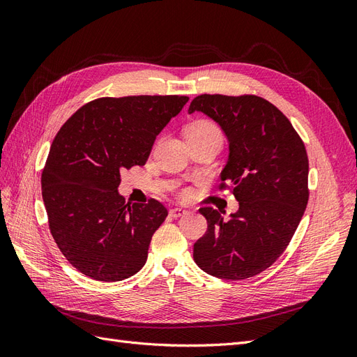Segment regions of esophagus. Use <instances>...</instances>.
Listing matches in <instances>:
<instances>
[{"mask_svg": "<svg viewBox=\"0 0 357 357\" xmlns=\"http://www.w3.org/2000/svg\"><path fill=\"white\" fill-rule=\"evenodd\" d=\"M169 214L172 215V218H181L183 214H186V210H183V208H171L169 210Z\"/></svg>", "mask_w": 357, "mask_h": 357, "instance_id": "1", "label": "esophagus"}]
</instances>
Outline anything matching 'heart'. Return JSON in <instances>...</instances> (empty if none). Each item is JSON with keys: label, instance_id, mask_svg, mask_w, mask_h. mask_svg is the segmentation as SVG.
Returning <instances> with one entry per match:
<instances>
[{"label": "heart", "instance_id": "1", "mask_svg": "<svg viewBox=\"0 0 357 357\" xmlns=\"http://www.w3.org/2000/svg\"><path fill=\"white\" fill-rule=\"evenodd\" d=\"M207 134H220L219 128L210 121H197L188 126L186 135H207Z\"/></svg>", "mask_w": 357, "mask_h": 357}]
</instances>
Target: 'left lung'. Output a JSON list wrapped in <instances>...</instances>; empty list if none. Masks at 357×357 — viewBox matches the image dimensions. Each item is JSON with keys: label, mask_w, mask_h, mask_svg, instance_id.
<instances>
[{"label": "left lung", "mask_w": 357, "mask_h": 357, "mask_svg": "<svg viewBox=\"0 0 357 357\" xmlns=\"http://www.w3.org/2000/svg\"><path fill=\"white\" fill-rule=\"evenodd\" d=\"M229 142L220 189L231 188L240 208L223 220L211 207L199 213L208 228L193 244V261L207 274L244 280L282 256L308 202V156L301 137L274 104L256 95L193 98Z\"/></svg>", "instance_id": "obj_1"}]
</instances>
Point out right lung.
<instances>
[{
    "label": "right lung",
    "instance_id": "obj_1",
    "mask_svg": "<svg viewBox=\"0 0 357 357\" xmlns=\"http://www.w3.org/2000/svg\"><path fill=\"white\" fill-rule=\"evenodd\" d=\"M189 101L180 95L98 98L75 112L53 139L41 174L49 228L67 261L100 282H121L147 261L168 215L156 199L125 204L121 171L144 165L156 135Z\"/></svg>",
    "mask_w": 357,
    "mask_h": 357
}]
</instances>
